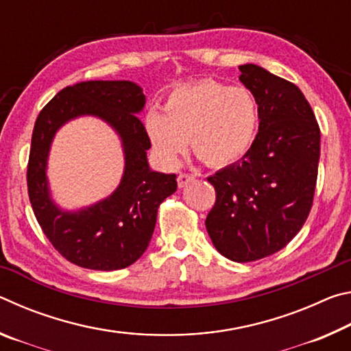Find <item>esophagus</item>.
I'll return each mask as SVG.
<instances>
[{
    "label": "esophagus",
    "mask_w": 351,
    "mask_h": 351,
    "mask_svg": "<svg viewBox=\"0 0 351 351\" xmlns=\"http://www.w3.org/2000/svg\"><path fill=\"white\" fill-rule=\"evenodd\" d=\"M193 180H195V176H193V175H189V173H180V175H178V186H180V187L182 189V187H186L187 184L193 182Z\"/></svg>",
    "instance_id": "obj_1"
}]
</instances>
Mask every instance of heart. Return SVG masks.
I'll return each instance as SVG.
<instances>
[{"mask_svg":"<svg viewBox=\"0 0 351 351\" xmlns=\"http://www.w3.org/2000/svg\"><path fill=\"white\" fill-rule=\"evenodd\" d=\"M258 122V102L251 90L204 80L175 88L165 100L164 112H147L145 130L164 164L176 165L190 139L201 161L224 167L251 150Z\"/></svg>","mask_w":351,"mask_h":351,"instance_id":"heart-1","label":"heart"}]
</instances>
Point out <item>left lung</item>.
Wrapping results in <instances>:
<instances>
[{
  "label": "left lung",
  "mask_w": 351,
  "mask_h": 351,
  "mask_svg": "<svg viewBox=\"0 0 351 351\" xmlns=\"http://www.w3.org/2000/svg\"><path fill=\"white\" fill-rule=\"evenodd\" d=\"M260 108L258 133L240 161L207 178L217 201L206 229L217 251L246 263L280 251L311 210L320 130L294 83L257 64L239 66Z\"/></svg>",
  "instance_id": "obj_1"
}]
</instances>
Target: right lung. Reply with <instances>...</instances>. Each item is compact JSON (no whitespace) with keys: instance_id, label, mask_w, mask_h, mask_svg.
Returning a JSON list of instances; mask_svg holds the SVG:
<instances>
[{"instance_id":"right-lung-1","label":"right lung","mask_w":351,"mask_h":351,"mask_svg":"<svg viewBox=\"0 0 351 351\" xmlns=\"http://www.w3.org/2000/svg\"><path fill=\"white\" fill-rule=\"evenodd\" d=\"M144 106L145 96L134 82H80L58 93L35 121L27 165L29 199L52 246L82 268L116 271L133 265L152 240L159 204L176 192V175L148 165L152 144L136 116ZM82 115L97 117L115 130L123 144L124 173L106 199L66 211L51 198L47 159L58 130Z\"/></svg>"}]
</instances>
